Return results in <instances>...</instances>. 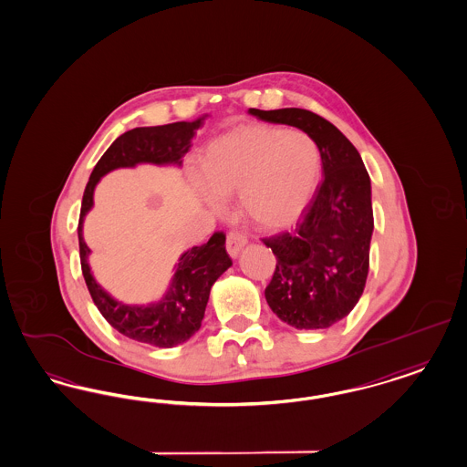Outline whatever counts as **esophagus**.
Returning a JSON list of instances; mask_svg holds the SVG:
<instances>
[{
	"label": "esophagus",
	"mask_w": 467,
	"mask_h": 467,
	"mask_svg": "<svg viewBox=\"0 0 467 467\" xmlns=\"http://www.w3.org/2000/svg\"><path fill=\"white\" fill-rule=\"evenodd\" d=\"M246 234L242 231H231L227 234V242H225V248H227V254L231 257H236L240 252H242L243 246L246 244Z\"/></svg>",
	"instance_id": "esophagus-1"
}]
</instances>
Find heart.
I'll return each instance as SVG.
<instances>
[{"label": "heart", "mask_w": 467, "mask_h": 467, "mask_svg": "<svg viewBox=\"0 0 467 467\" xmlns=\"http://www.w3.org/2000/svg\"><path fill=\"white\" fill-rule=\"evenodd\" d=\"M321 168V150L307 131L243 125L206 144L196 187L212 206L238 192L246 219L278 229L292 224L311 202Z\"/></svg>", "instance_id": "b5f03b06"}]
</instances>
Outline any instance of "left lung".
<instances>
[{
    "instance_id": "left-lung-1",
    "label": "left lung",
    "mask_w": 467,
    "mask_h": 467,
    "mask_svg": "<svg viewBox=\"0 0 467 467\" xmlns=\"http://www.w3.org/2000/svg\"><path fill=\"white\" fill-rule=\"evenodd\" d=\"M267 123L315 137L323 181L294 231L264 238L276 255L265 300L281 321L299 330L328 328L348 317L365 290L373 231L372 187L349 139L317 112L248 109Z\"/></svg>"
}]
</instances>
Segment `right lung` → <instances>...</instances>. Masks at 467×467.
Masks as SVG:
<instances>
[{
  "mask_svg": "<svg viewBox=\"0 0 467 467\" xmlns=\"http://www.w3.org/2000/svg\"><path fill=\"white\" fill-rule=\"evenodd\" d=\"M205 116L194 121H177L161 127H140L125 131L102 154L83 192L78 240L83 278L100 315L112 328L131 340L156 348H173L194 336L205 317L210 288L217 278L231 267L225 252V234L215 231L213 236L200 246L182 254L175 265V275L165 297L150 306H127L111 296L94 280L87 257L90 248L83 240V219L94 205V189L102 175L114 168L135 167L137 163L181 165L196 130L203 125Z\"/></svg>",
  "mask_w": 467,
  "mask_h": 467,
  "instance_id": "add662e5",
  "label": "right lung"
}]
</instances>
